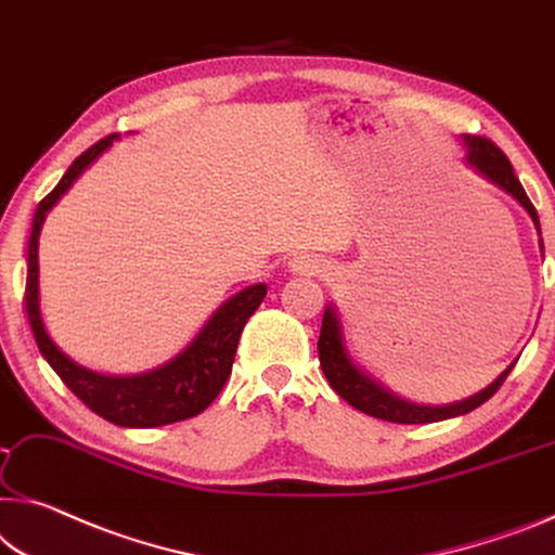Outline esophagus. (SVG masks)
Here are the masks:
<instances>
[{"instance_id":"obj_1","label":"esophagus","mask_w":555,"mask_h":555,"mask_svg":"<svg viewBox=\"0 0 555 555\" xmlns=\"http://www.w3.org/2000/svg\"><path fill=\"white\" fill-rule=\"evenodd\" d=\"M289 270L300 272V275H314L320 270V262L312 255H297V258L289 260Z\"/></svg>"}]
</instances>
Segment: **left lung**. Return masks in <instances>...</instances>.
I'll return each mask as SVG.
<instances>
[{"label": "left lung", "mask_w": 555, "mask_h": 555, "mask_svg": "<svg viewBox=\"0 0 555 555\" xmlns=\"http://www.w3.org/2000/svg\"><path fill=\"white\" fill-rule=\"evenodd\" d=\"M464 146H466L468 166L479 170L486 181L496 183L499 189H504L508 195H514V198L528 210V216H531L533 225L541 235L539 212H535L533 203L528 201L524 185L518 183L514 166H511L506 153L501 151L493 141L483 139V135H464ZM541 248H543V241H541ZM318 354H320V366L322 372H325L330 387L335 389L345 402H349L354 409H360L364 414L377 416V420H385V422H395V424H431V422L451 420V416L474 412V409L481 406L486 399L496 395V389L504 385L508 372L514 370L516 364L514 362L511 366H506V370L501 372L489 387L481 389L479 395L462 399V402H454L447 406L412 404L406 402V399L397 397L395 391L382 387L377 379H372L370 374L362 372L360 366L352 362V357H349L345 347L343 325H339V314L335 310V305H327L325 314H322Z\"/></svg>", "instance_id": "8db88e82"}]
</instances>
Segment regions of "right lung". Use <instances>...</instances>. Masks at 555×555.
I'll return each instance as SVG.
<instances>
[{"instance_id": "add662e5", "label": "right lung", "mask_w": 555, "mask_h": 555, "mask_svg": "<svg viewBox=\"0 0 555 555\" xmlns=\"http://www.w3.org/2000/svg\"><path fill=\"white\" fill-rule=\"evenodd\" d=\"M118 139L116 133L106 135L91 149L81 153L66 170L56 189L37 206L31 223V235L27 245V289H24V305H27V318L37 339V347L44 360L51 364L66 387L87 404L91 412L104 416L106 422L118 426H133V429H149V426H164L173 422L191 420L208 409L212 399L220 395L225 379L233 372V360L237 339L245 322L258 310L268 285H250L230 297L210 320L203 325L193 343L178 352L173 360L149 370L143 374H129V377H116V374H99L87 366L76 364L69 354H64L49 337L41 320L39 307V235L44 225L47 212L56 206V201L72 189L76 178L87 170L111 143Z\"/></svg>"}]
</instances>
